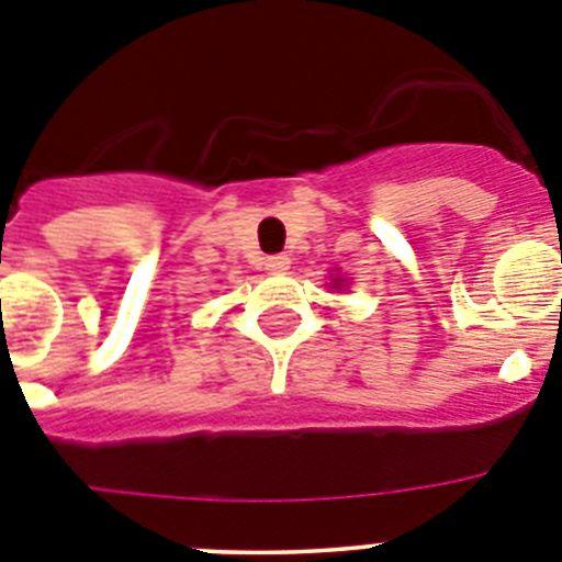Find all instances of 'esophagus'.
<instances>
[{
	"label": "esophagus",
	"mask_w": 562,
	"mask_h": 562,
	"mask_svg": "<svg viewBox=\"0 0 562 562\" xmlns=\"http://www.w3.org/2000/svg\"><path fill=\"white\" fill-rule=\"evenodd\" d=\"M265 267L270 272H284V270H290V256H270L265 261Z\"/></svg>",
	"instance_id": "obj_1"
}]
</instances>
